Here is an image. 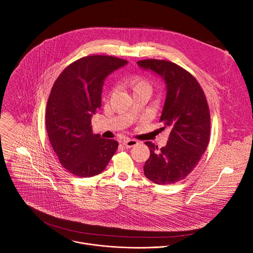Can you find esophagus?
Returning <instances> with one entry per match:
<instances>
[{"label": "esophagus", "instance_id": "esophagus-1", "mask_svg": "<svg viewBox=\"0 0 253 253\" xmlns=\"http://www.w3.org/2000/svg\"><path fill=\"white\" fill-rule=\"evenodd\" d=\"M138 144V141L134 140V139H126L123 141V145L126 147V148H131L135 145H137Z\"/></svg>", "mask_w": 253, "mask_h": 253}]
</instances>
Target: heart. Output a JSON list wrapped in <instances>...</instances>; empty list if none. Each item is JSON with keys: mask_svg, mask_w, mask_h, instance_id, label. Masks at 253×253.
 Listing matches in <instances>:
<instances>
[{"mask_svg": "<svg viewBox=\"0 0 253 253\" xmlns=\"http://www.w3.org/2000/svg\"><path fill=\"white\" fill-rule=\"evenodd\" d=\"M126 85L128 86V88L131 89V91L133 93L142 91V90H150L151 89L148 81L143 79L142 77H138V76H133V77L128 78L126 80Z\"/></svg>", "mask_w": 253, "mask_h": 253, "instance_id": "1", "label": "heart"}]
</instances>
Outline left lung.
<instances>
[{"label": "left lung", "mask_w": 253, "mask_h": 253, "mask_svg": "<svg viewBox=\"0 0 253 253\" xmlns=\"http://www.w3.org/2000/svg\"><path fill=\"white\" fill-rule=\"evenodd\" d=\"M137 65L153 72L166 85L160 121L171 129L160 150L145 142L150 157L144 175L159 184H173L185 178L205 152L210 136V114L203 90L196 79L180 66L164 60H142Z\"/></svg>", "instance_id": "8db88e82"}]
</instances>
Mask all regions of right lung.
<instances>
[{
  "mask_svg": "<svg viewBox=\"0 0 253 253\" xmlns=\"http://www.w3.org/2000/svg\"><path fill=\"white\" fill-rule=\"evenodd\" d=\"M128 62L93 55L69 65L51 90L46 128L61 165L78 177L101 173L118 148L114 139L93 134L91 119L101 107L105 79Z\"/></svg>",
  "mask_w": 253,
  "mask_h": 253,
  "instance_id": "right-lung-1",
  "label": "right lung"
}]
</instances>
